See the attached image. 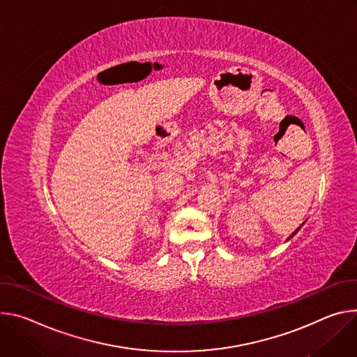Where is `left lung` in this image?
Wrapping results in <instances>:
<instances>
[{
    "instance_id": "1",
    "label": "left lung",
    "mask_w": 357,
    "mask_h": 357,
    "mask_svg": "<svg viewBox=\"0 0 357 357\" xmlns=\"http://www.w3.org/2000/svg\"><path fill=\"white\" fill-rule=\"evenodd\" d=\"M302 225H303V224H302ZM302 225H301V227H299V228H296V229H295V231H294V232H292V234H291V235H289V236H288V240H287V241H289V240H291V238H292V236H294V235H296V234H298V231H299V229H301V228H302Z\"/></svg>"
}]
</instances>
